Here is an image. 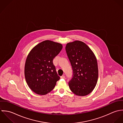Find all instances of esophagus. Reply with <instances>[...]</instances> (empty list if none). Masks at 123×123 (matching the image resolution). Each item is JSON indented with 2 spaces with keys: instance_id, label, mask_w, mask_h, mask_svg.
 Listing matches in <instances>:
<instances>
[{
  "instance_id": "34e87169",
  "label": "esophagus",
  "mask_w": 123,
  "mask_h": 123,
  "mask_svg": "<svg viewBox=\"0 0 123 123\" xmlns=\"http://www.w3.org/2000/svg\"><path fill=\"white\" fill-rule=\"evenodd\" d=\"M60 78H63V79H64V78H65V76L64 75H62V76L60 77Z\"/></svg>"
}]
</instances>
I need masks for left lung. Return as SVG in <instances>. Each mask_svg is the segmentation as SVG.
Instances as JSON below:
<instances>
[{
  "label": "left lung",
  "mask_w": 123,
  "mask_h": 123,
  "mask_svg": "<svg viewBox=\"0 0 123 123\" xmlns=\"http://www.w3.org/2000/svg\"><path fill=\"white\" fill-rule=\"evenodd\" d=\"M66 50L73 71L69 88L77 96H86L94 90L98 82L96 57L87 45L78 40L68 43Z\"/></svg>",
  "instance_id": "left-lung-1"
}]
</instances>
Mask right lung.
I'll use <instances>...</instances> for the list:
<instances>
[{
  "label": "right lung",
  "instance_id": "add662e5",
  "mask_svg": "<svg viewBox=\"0 0 123 123\" xmlns=\"http://www.w3.org/2000/svg\"><path fill=\"white\" fill-rule=\"evenodd\" d=\"M62 48L61 44L48 40L38 44L28 54L25 63V79L35 93L47 94L59 80L53 60Z\"/></svg>",
  "mask_w": 123,
  "mask_h": 123
}]
</instances>
